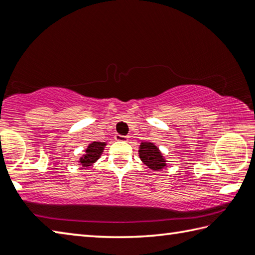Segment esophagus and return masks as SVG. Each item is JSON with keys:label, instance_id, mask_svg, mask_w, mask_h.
<instances>
[{"label": "esophagus", "instance_id": "1", "mask_svg": "<svg viewBox=\"0 0 255 255\" xmlns=\"http://www.w3.org/2000/svg\"><path fill=\"white\" fill-rule=\"evenodd\" d=\"M116 140L118 141H128L129 137L128 136H122V135H116Z\"/></svg>", "mask_w": 255, "mask_h": 255}]
</instances>
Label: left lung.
Instances as JSON below:
<instances>
[{
  "instance_id": "obj_1",
  "label": "left lung",
  "mask_w": 255,
  "mask_h": 255,
  "mask_svg": "<svg viewBox=\"0 0 255 255\" xmlns=\"http://www.w3.org/2000/svg\"><path fill=\"white\" fill-rule=\"evenodd\" d=\"M138 155L146 166L153 171H161L167 167V161L161 150L154 143L143 141L140 143Z\"/></svg>"
}]
</instances>
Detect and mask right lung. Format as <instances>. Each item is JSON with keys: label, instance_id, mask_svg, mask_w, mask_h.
<instances>
[{"label": "right lung", "instance_id": "right-lung-1", "mask_svg": "<svg viewBox=\"0 0 255 255\" xmlns=\"http://www.w3.org/2000/svg\"><path fill=\"white\" fill-rule=\"evenodd\" d=\"M106 146V141H92L91 144L88 145V147L85 148L84 154L82 155L77 162H79L80 165L83 167L92 166L93 164L101 157Z\"/></svg>", "mask_w": 255, "mask_h": 255}]
</instances>
